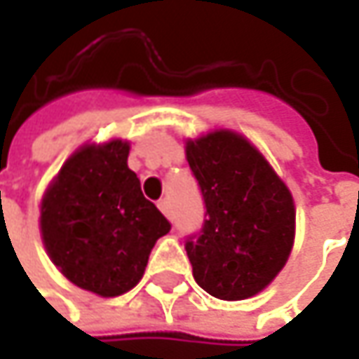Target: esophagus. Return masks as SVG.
<instances>
[{
    "mask_svg": "<svg viewBox=\"0 0 359 359\" xmlns=\"http://www.w3.org/2000/svg\"><path fill=\"white\" fill-rule=\"evenodd\" d=\"M158 208L161 210V214L168 215V217H172V205H170V201L168 200H159L158 201Z\"/></svg>",
    "mask_w": 359,
    "mask_h": 359,
    "instance_id": "34e87169",
    "label": "esophagus"
}]
</instances>
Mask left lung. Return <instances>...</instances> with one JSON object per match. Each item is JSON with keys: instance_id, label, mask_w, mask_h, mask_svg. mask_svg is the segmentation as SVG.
<instances>
[{"instance_id": "8db88e82", "label": "left lung", "mask_w": 359, "mask_h": 359, "mask_svg": "<svg viewBox=\"0 0 359 359\" xmlns=\"http://www.w3.org/2000/svg\"><path fill=\"white\" fill-rule=\"evenodd\" d=\"M186 154L205 203L201 229L186 238L194 278L219 299L255 296L292 252V194L264 156L233 131L187 142Z\"/></svg>"}]
</instances>
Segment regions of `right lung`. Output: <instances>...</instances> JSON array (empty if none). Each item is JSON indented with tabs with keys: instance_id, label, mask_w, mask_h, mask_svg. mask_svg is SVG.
<instances>
[{
	"instance_id": "obj_1",
	"label": "right lung",
	"mask_w": 359,
	"mask_h": 359,
	"mask_svg": "<svg viewBox=\"0 0 359 359\" xmlns=\"http://www.w3.org/2000/svg\"><path fill=\"white\" fill-rule=\"evenodd\" d=\"M128 154L121 140L81 147L41 201V238L51 262L77 287L104 297L140 282L151 248L172 229L144 198Z\"/></svg>"
}]
</instances>
